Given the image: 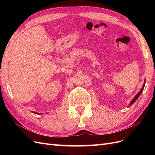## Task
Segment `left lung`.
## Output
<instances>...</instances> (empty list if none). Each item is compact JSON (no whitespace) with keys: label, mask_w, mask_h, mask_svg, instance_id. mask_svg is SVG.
Masks as SVG:
<instances>
[{"label":"left lung","mask_w":155,"mask_h":155,"mask_svg":"<svg viewBox=\"0 0 155 155\" xmlns=\"http://www.w3.org/2000/svg\"><path fill=\"white\" fill-rule=\"evenodd\" d=\"M145 81H144V83L143 84V86H142V88L140 89V91L138 92L137 94L134 96V97L133 99L132 100H131V101L130 102V104H129V106H128L129 107L130 106L134 104V103L136 101H137V100L138 98L139 97V96H140V94H141L142 92V91H143V88H144V87H145Z\"/></svg>","instance_id":"obj_1"}]
</instances>
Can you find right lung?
<instances>
[{
    "instance_id": "1",
    "label": "right lung",
    "mask_w": 155,
    "mask_h": 155,
    "mask_svg": "<svg viewBox=\"0 0 155 155\" xmlns=\"http://www.w3.org/2000/svg\"><path fill=\"white\" fill-rule=\"evenodd\" d=\"M33 113H34V114H38V113H37V112H33ZM39 114H40V113H39Z\"/></svg>"
}]
</instances>
